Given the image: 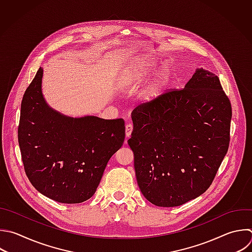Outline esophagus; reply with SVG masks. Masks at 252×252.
Returning a JSON list of instances; mask_svg holds the SVG:
<instances>
[{"mask_svg":"<svg viewBox=\"0 0 252 252\" xmlns=\"http://www.w3.org/2000/svg\"><path fill=\"white\" fill-rule=\"evenodd\" d=\"M133 131V125L131 123L126 125V137H130L131 133Z\"/></svg>","mask_w":252,"mask_h":252,"instance_id":"esophagus-1","label":"esophagus"}]
</instances>
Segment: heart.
<instances>
[{
    "label": "heart",
    "instance_id": "1",
    "mask_svg": "<svg viewBox=\"0 0 252 252\" xmlns=\"http://www.w3.org/2000/svg\"><path fill=\"white\" fill-rule=\"evenodd\" d=\"M160 60L153 56H144L135 60L126 72V81L128 85L137 86L148 79L160 64ZM172 79V70L168 65L161 66L146 85L141 93V98L144 102H153L157 100L167 89Z\"/></svg>",
    "mask_w": 252,
    "mask_h": 252
}]
</instances>
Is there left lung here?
<instances>
[{
  "mask_svg": "<svg viewBox=\"0 0 252 252\" xmlns=\"http://www.w3.org/2000/svg\"><path fill=\"white\" fill-rule=\"evenodd\" d=\"M231 105L218 76L197 69L183 90L132 112L128 145L144 197L176 207L202 195L227 152Z\"/></svg>",
  "mask_w": 252,
  "mask_h": 252,
  "instance_id": "8db88e82",
  "label": "left lung"
}]
</instances>
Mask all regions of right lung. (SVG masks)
<instances>
[{
    "instance_id": "obj_1",
    "label": "right lung",
    "mask_w": 252,
    "mask_h": 252,
    "mask_svg": "<svg viewBox=\"0 0 252 252\" xmlns=\"http://www.w3.org/2000/svg\"><path fill=\"white\" fill-rule=\"evenodd\" d=\"M42 76L40 67L22 101L18 133L25 170L44 196L82 203L95 193L108 160L123 145L124 120L58 112L44 99Z\"/></svg>"
}]
</instances>
